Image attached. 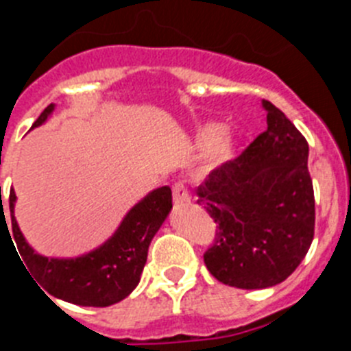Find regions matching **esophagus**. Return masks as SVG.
I'll list each match as a JSON object with an SVG mask.
<instances>
[{"label":"esophagus","mask_w":351,"mask_h":351,"mask_svg":"<svg viewBox=\"0 0 351 351\" xmlns=\"http://www.w3.org/2000/svg\"><path fill=\"white\" fill-rule=\"evenodd\" d=\"M172 197H173V206H184V204L190 202L188 190H186L184 184H181V182H176V184L172 186Z\"/></svg>","instance_id":"34e87169"}]
</instances>
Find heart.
I'll list each match as a JSON object with an SVG mask.
<instances>
[{
  "mask_svg": "<svg viewBox=\"0 0 351 351\" xmlns=\"http://www.w3.org/2000/svg\"><path fill=\"white\" fill-rule=\"evenodd\" d=\"M223 128L216 123H207V125L200 126L195 133V144L198 149H210L209 153V163L213 167L225 165L226 161H230L235 156L237 151V141L234 135L225 133L221 137Z\"/></svg>",
  "mask_w": 351,
  "mask_h": 351,
  "instance_id": "heart-1",
  "label": "heart"
}]
</instances>
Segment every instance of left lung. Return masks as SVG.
<instances>
[{
	"instance_id": "8db88e82",
	"label": "left lung",
	"mask_w": 351,
	"mask_h": 351,
	"mask_svg": "<svg viewBox=\"0 0 351 351\" xmlns=\"http://www.w3.org/2000/svg\"><path fill=\"white\" fill-rule=\"evenodd\" d=\"M262 107L267 130L197 188V204L218 225L204 262L216 280L244 290L287 280L315 235L308 142L271 101Z\"/></svg>"
}]
</instances>
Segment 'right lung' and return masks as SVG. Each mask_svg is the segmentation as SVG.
I'll use <instances>...</instances> for the list:
<instances>
[{"label":"right lung","instance_id":"right-lung-1","mask_svg":"<svg viewBox=\"0 0 351 351\" xmlns=\"http://www.w3.org/2000/svg\"><path fill=\"white\" fill-rule=\"evenodd\" d=\"M54 108V104L49 105L31 130L42 126ZM15 202L17 195L10 190L12 237L27 271L33 280L38 281L40 290L43 287V293L47 291L56 299L77 306L105 308L126 299L137 288L147 262L149 244L172 209V191L169 186L149 191L125 214L116 232L105 243L71 258H52L33 250L15 219ZM1 218L5 219L3 209Z\"/></svg>","mask_w":351,"mask_h":351}]
</instances>
